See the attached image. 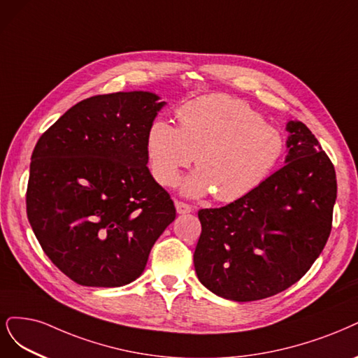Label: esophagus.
<instances>
[{"instance_id": "obj_1", "label": "esophagus", "mask_w": 358, "mask_h": 358, "mask_svg": "<svg viewBox=\"0 0 358 358\" xmlns=\"http://www.w3.org/2000/svg\"><path fill=\"white\" fill-rule=\"evenodd\" d=\"M175 206H176L178 213H180V215L189 213L192 210V207L189 204H187V203H183V201H175Z\"/></svg>"}]
</instances>
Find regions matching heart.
<instances>
[{
    "mask_svg": "<svg viewBox=\"0 0 358 358\" xmlns=\"http://www.w3.org/2000/svg\"><path fill=\"white\" fill-rule=\"evenodd\" d=\"M179 127L155 120L146 134L151 173L163 187L178 185L195 159L199 170L185 179L182 192L236 201L261 185L285 152V138L240 99L203 96L178 109Z\"/></svg>",
    "mask_w": 358,
    "mask_h": 358,
    "instance_id": "b5f03b06",
    "label": "heart"
}]
</instances>
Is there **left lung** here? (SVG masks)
<instances>
[{
    "label": "left lung",
    "instance_id": "left-lung-1",
    "mask_svg": "<svg viewBox=\"0 0 358 358\" xmlns=\"http://www.w3.org/2000/svg\"><path fill=\"white\" fill-rule=\"evenodd\" d=\"M287 131L285 166L243 199L199 212L195 273L217 296H274L305 275L327 243L335 167L303 122L289 121Z\"/></svg>",
    "mask_w": 358,
    "mask_h": 358
}]
</instances>
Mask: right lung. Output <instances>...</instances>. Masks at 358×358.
<instances>
[{
    "label": "right lung",
    "instance_id": "1",
    "mask_svg": "<svg viewBox=\"0 0 358 358\" xmlns=\"http://www.w3.org/2000/svg\"><path fill=\"white\" fill-rule=\"evenodd\" d=\"M158 99L150 92L92 96L34 148L29 224L48 259L81 286L136 280L176 217L173 200L146 167V134L164 106Z\"/></svg>",
    "mask_w": 358,
    "mask_h": 358
}]
</instances>
